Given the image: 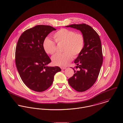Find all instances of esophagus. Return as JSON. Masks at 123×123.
I'll return each mask as SVG.
<instances>
[{"instance_id": "34e87169", "label": "esophagus", "mask_w": 123, "mask_h": 123, "mask_svg": "<svg viewBox=\"0 0 123 123\" xmlns=\"http://www.w3.org/2000/svg\"><path fill=\"white\" fill-rule=\"evenodd\" d=\"M66 69V68H65V67H61V69L62 70H65V69Z\"/></svg>"}]
</instances>
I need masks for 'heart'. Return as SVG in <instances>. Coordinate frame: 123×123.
Listing matches in <instances>:
<instances>
[{
	"mask_svg": "<svg viewBox=\"0 0 123 123\" xmlns=\"http://www.w3.org/2000/svg\"><path fill=\"white\" fill-rule=\"evenodd\" d=\"M53 37L58 43H64L63 53H57L52 57L53 63L57 66L65 67L73 59V56L77 57L82 51L85 45L83 35L76 33L73 30L62 28L53 35ZM43 47L47 54H53L56 51L55 43L48 37L43 43Z\"/></svg>",
	"mask_w": 123,
	"mask_h": 123,
	"instance_id": "obj_1",
	"label": "heart"
}]
</instances>
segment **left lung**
Listing matches in <instances>:
<instances>
[{
    "instance_id": "obj_1",
    "label": "left lung",
    "mask_w": 123,
    "mask_h": 123,
    "mask_svg": "<svg viewBox=\"0 0 123 123\" xmlns=\"http://www.w3.org/2000/svg\"><path fill=\"white\" fill-rule=\"evenodd\" d=\"M67 27L80 30L85 39L84 47L75 60L76 68L73 76L68 79L70 86L78 92L85 91L91 88L98 76L103 63V54L100 39L97 33L85 24H73Z\"/></svg>"
}]
</instances>
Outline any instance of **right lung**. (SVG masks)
Instances as JSON below:
<instances>
[{"label":"right lung","instance_id":"add662e5","mask_svg":"<svg viewBox=\"0 0 123 123\" xmlns=\"http://www.w3.org/2000/svg\"><path fill=\"white\" fill-rule=\"evenodd\" d=\"M56 29L50 25H37L25 31L16 46L15 62L19 75L25 84L36 92H42L52 84L59 67L47 65L51 60L43 49L46 36Z\"/></svg>","mask_w":123,"mask_h":123}]
</instances>
